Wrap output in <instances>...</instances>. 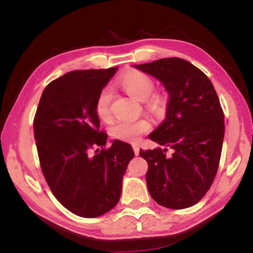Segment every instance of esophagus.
Masks as SVG:
<instances>
[{
    "mask_svg": "<svg viewBox=\"0 0 253 253\" xmlns=\"http://www.w3.org/2000/svg\"><path fill=\"white\" fill-rule=\"evenodd\" d=\"M132 149H134V153L136 156L139 155V147L137 146V145H132Z\"/></svg>",
    "mask_w": 253,
    "mask_h": 253,
    "instance_id": "esophagus-1",
    "label": "esophagus"
}]
</instances>
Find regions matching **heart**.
Instances as JSON below:
<instances>
[{"label": "heart", "mask_w": 253, "mask_h": 253, "mask_svg": "<svg viewBox=\"0 0 253 253\" xmlns=\"http://www.w3.org/2000/svg\"><path fill=\"white\" fill-rule=\"evenodd\" d=\"M118 84L123 90H125L130 97L136 100L145 101L152 95L155 88L154 80L148 75L138 70H129L123 74L118 79ZM113 100V93L109 88H104L99 92L95 109L97 116L101 121H108L110 118V104ZM147 107L151 113L160 116L165 111L166 98L165 96L155 93L147 100ZM149 129V123L146 119L138 121H121L113 127V135L116 138L125 142H137L144 132Z\"/></svg>", "instance_id": "b5f03b06"}]
</instances>
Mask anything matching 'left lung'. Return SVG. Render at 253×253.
Returning a JSON list of instances; mask_svg holds the SVG:
<instances>
[{"label": "left lung", "mask_w": 253, "mask_h": 253, "mask_svg": "<svg viewBox=\"0 0 253 253\" xmlns=\"http://www.w3.org/2000/svg\"><path fill=\"white\" fill-rule=\"evenodd\" d=\"M134 68L155 77L169 93L164 122L148 136L163 148L139 151L148 164L149 194L169 209L193 207L207 194L219 168L224 137L219 97L207 75L184 59Z\"/></svg>", "instance_id": "left-lung-1"}]
</instances>
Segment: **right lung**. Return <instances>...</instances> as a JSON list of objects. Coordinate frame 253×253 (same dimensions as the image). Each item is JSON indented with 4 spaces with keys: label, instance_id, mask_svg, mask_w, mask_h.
Wrapping results in <instances>:
<instances>
[{
    "label": "right lung",
    "instance_id": "add662e5",
    "mask_svg": "<svg viewBox=\"0 0 253 253\" xmlns=\"http://www.w3.org/2000/svg\"><path fill=\"white\" fill-rule=\"evenodd\" d=\"M118 68L75 70L44 88L33 122L42 173L60 203L76 215L97 217L109 212L122 194L123 176L134 158L129 144L115 139L104 147L95 104Z\"/></svg>",
    "mask_w": 253,
    "mask_h": 253
}]
</instances>
